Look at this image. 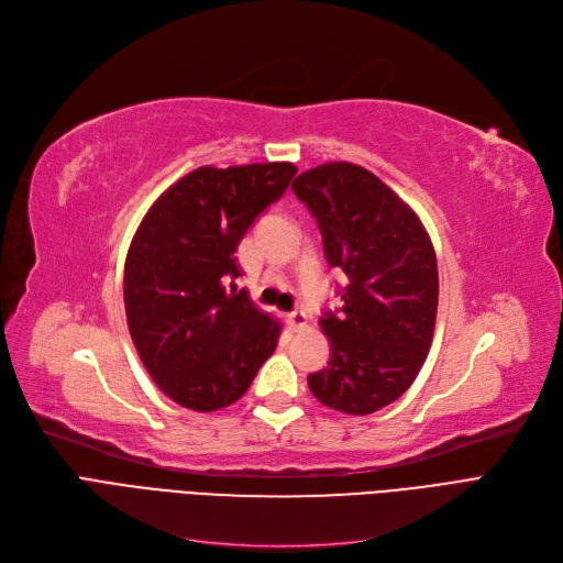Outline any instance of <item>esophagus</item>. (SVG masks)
<instances>
[{
    "instance_id": "esophagus-1",
    "label": "esophagus",
    "mask_w": 563,
    "mask_h": 563,
    "mask_svg": "<svg viewBox=\"0 0 563 563\" xmlns=\"http://www.w3.org/2000/svg\"><path fill=\"white\" fill-rule=\"evenodd\" d=\"M288 325H290V331H302V328L307 325V314L302 312V309H294V312L288 314Z\"/></svg>"
}]
</instances>
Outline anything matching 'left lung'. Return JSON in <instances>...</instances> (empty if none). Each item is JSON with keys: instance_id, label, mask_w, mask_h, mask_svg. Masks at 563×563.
I'll list each match as a JSON object with an SVG mask.
<instances>
[{"instance_id": "8db88e82", "label": "left lung", "mask_w": 563, "mask_h": 563, "mask_svg": "<svg viewBox=\"0 0 563 563\" xmlns=\"http://www.w3.org/2000/svg\"><path fill=\"white\" fill-rule=\"evenodd\" d=\"M294 192L319 223L323 254L349 284L319 323L328 367L309 391L344 415H373L400 398L429 356L438 314V261L410 205L354 163L302 172Z\"/></svg>"}]
</instances>
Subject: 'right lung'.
I'll use <instances>...</instances> for the list:
<instances>
[{"label": "right lung", "instance_id": "right-lung-1", "mask_svg": "<svg viewBox=\"0 0 563 563\" xmlns=\"http://www.w3.org/2000/svg\"><path fill=\"white\" fill-rule=\"evenodd\" d=\"M294 163L198 167L151 205L125 258L123 298L137 354L174 402L214 412L240 400L273 356L282 323L225 288L235 249L277 202Z\"/></svg>", "mask_w": 563, "mask_h": 563}]
</instances>
